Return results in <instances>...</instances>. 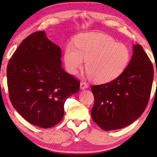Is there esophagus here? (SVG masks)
I'll return each instance as SVG.
<instances>
[{
    "label": "esophagus",
    "mask_w": 157,
    "mask_h": 157,
    "mask_svg": "<svg viewBox=\"0 0 157 157\" xmlns=\"http://www.w3.org/2000/svg\"><path fill=\"white\" fill-rule=\"evenodd\" d=\"M86 88H88V85H87L86 82H81V83H80V89L84 90V89H86Z\"/></svg>",
    "instance_id": "1"
}]
</instances>
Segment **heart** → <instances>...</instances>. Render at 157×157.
I'll use <instances>...</instances> for the list:
<instances>
[{
    "label": "heart",
    "mask_w": 157,
    "mask_h": 157,
    "mask_svg": "<svg viewBox=\"0 0 157 157\" xmlns=\"http://www.w3.org/2000/svg\"><path fill=\"white\" fill-rule=\"evenodd\" d=\"M130 57L124 45L98 33H85L75 39V46H66L63 61L68 72L75 75L86 60L87 75L92 81L103 84L113 80L125 69Z\"/></svg>",
    "instance_id": "heart-1"
}]
</instances>
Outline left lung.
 Segmentation results:
<instances>
[{"instance_id":"8db88e82","label":"left lung","mask_w":157,"mask_h":157,"mask_svg":"<svg viewBox=\"0 0 157 157\" xmlns=\"http://www.w3.org/2000/svg\"><path fill=\"white\" fill-rule=\"evenodd\" d=\"M152 62L139 44L133 45L130 62L118 78L108 83L93 85V121L105 131L122 129L142 115L152 90Z\"/></svg>"}]
</instances>
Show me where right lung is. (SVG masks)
<instances>
[{
	"mask_svg": "<svg viewBox=\"0 0 157 157\" xmlns=\"http://www.w3.org/2000/svg\"><path fill=\"white\" fill-rule=\"evenodd\" d=\"M59 46L44 31L31 34L10 59L7 86L12 106L34 125L50 128L62 120L64 103L80 82L62 67Z\"/></svg>",
	"mask_w": 157,
	"mask_h": 157,
	"instance_id": "right-lung-1",
	"label": "right lung"
}]
</instances>
